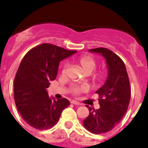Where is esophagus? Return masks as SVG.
<instances>
[{"label": "esophagus", "instance_id": "esophagus-1", "mask_svg": "<svg viewBox=\"0 0 148 148\" xmlns=\"http://www.w3.org/2000/svg\"><path fill=\"white\" fill-rule=\"evenodd\" d=\"M71 103H73V104H74V105H80L81 104L79 102L77 101H74V100L71 101Z\"/></svg>", "mask_w": 148, "mask_h": 148}]
</instances>
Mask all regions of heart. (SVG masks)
Returning a JSON list of instances; mask_svg holds the SVG:
<instances>
[{"label":"heart","instance_id":"heart-1","mask_svg":"<svg viewBox=\"0 0 148 148\" xmlns=\"http://www.w3.org/2000/svg\"><path fill=\"white\" fill-rule=\"evenodd\" d=\"M78 61L79 64L82 66L84 71L86 73H90V74L96 69V66H97V63H96V60L93 58L90 57V56H83V57H81L79 59ZM68 68H69L68 63H65L61 71L63 75H66L68 74ZM105 77L106 73L104 71H100V72L95 74L93 77V79L95 82H99L105 79ZM88 90V87L86 86V85L79 86V85H72L71 88V91L74 95H78L81 93H85Z\"/></svg>","mask_w":148,"mask_h":148}]
</instances>
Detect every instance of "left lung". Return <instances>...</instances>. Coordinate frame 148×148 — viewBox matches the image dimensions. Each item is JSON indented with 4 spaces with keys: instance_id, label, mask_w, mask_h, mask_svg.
<instances>
[{
    "instance_id": "8db88e82",
    "label": "left lung",
    "mask_w": 148,
    "mask_h": 148,
    "mask_svg": "<svg viewBox=\"0 0 148 148\" xmlns=\"http://www.w3.org/2000/svg\"><path fill=\"white\" fill-rule=\"evenodd\" d=\"M89 51L101 54L108 66L107 81L96 92L99 95L100 108L95 110L86 105L90 113L83 121L87 130L101 134L113 129L127 112L131 99L130 82L125 63L118 55L107 48Z\"/></svg>"
}]
</instances>
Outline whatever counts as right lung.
Segmentation results:
<instances>
[{"label":"right lung","instance_id":"obj_1","mask_svg":"<svg viewBox=\"0 0 148 148\" xmlns=\"http://www.w3.org/2000/svg\"><path fill=\"white\" fill-rule=\"evenodd\" d=\"M76 52L45 43L29 50L22 60L14 82V101L22 118L33 128H51L70 104L65 98L52 100L47 88L57 77L60 60Z\"/></svg>","mask_w":148,"mask_h":148}]
</instances>
